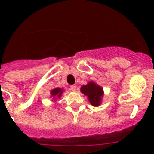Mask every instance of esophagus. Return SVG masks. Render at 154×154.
Segmentation results:
<instances>
[{
    "label": "esophagus",
    "mask_w": 154,
    "mask_h": 154,
    "mask_svg": "<svg viewBox=\"0 0 154 154\" xmlns=\"http://www.w3.org/2000/svg\"><path fill=\"white\" fill-rule=\"evenodd\" d=\"M70 89L72 91H73V92H75V91L76 90V85H70Z\"/></svg>",
    "instance_id": "34e87169"
}]
</instances>
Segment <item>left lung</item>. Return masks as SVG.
Returning a JSON list of instances; mask_svg holds the SVG:
<instances>
[{
	"instance_id": "8db88e82",
	"label": "left lung",
	"mask_w": 154,
	"mask_h": 154,
	"mask_svg": "<svg viewBox=\"0 0 154 154\" xmlns=\"http://www.w3.org/2000/svg\"><path fill=\"white\" fill-rule=\"evenodd\" d=\"M81 92L88 97L89 101L93 106H99L101 104L103 96V89L94 82H89L87 85L81 87Z\"/></svg>"
}]
</instances>
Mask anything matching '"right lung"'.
Returning a JSON list of instances; mask_svg holds the SVG:
<instances>
[{"mask_svg":"<svg viewBox=\"0 0 154 154\" xmlns=\"http://www.w3.org/2000/svg\"><path fill=\"white\" fill-rule=\"evenodd\" d=\"M62 92H63V89H60V88H55L53 90L51 91V95L52 97H54L53 99H55L56 98H60L62 96Z\"/></svg>","mask_w":154,"mask_h":154,"instance_id":"add662e5","label":"right lung"}]
</instances>
